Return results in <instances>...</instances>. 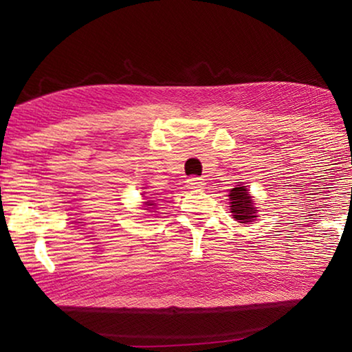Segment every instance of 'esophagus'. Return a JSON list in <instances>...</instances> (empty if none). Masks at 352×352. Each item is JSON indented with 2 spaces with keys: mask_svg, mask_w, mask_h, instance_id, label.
Segmentation results:
<instances>
[{
  "mask_svg": "<svg viewBox=\"0 0 352 352\" xmlns=\"http://www.w3.org/2000/svg\"><path fill=\"white\" fill-rule=\"evenodd\" d=\"M186 184L189 189H200V188H204L205 180L201 177H190V178H188Z\"/></svg>",
  "mask_w": 352,
  "mask_h": 352,
  "instance_id": "1",
  "label": "esophagus"
}]
</instances>
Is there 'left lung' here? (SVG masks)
<instances>
[{
  "mask_svg": "<svg viewBox=\"0 0 352 352\" xmlns=\"http://www.w3.org/2000/svg\"><path fill=\"white\" fill-rule=\"evenodd\" d=\"M230 199H231V212L236 220H239L241 223H248L253 222L256 216V210L253 208V201H252V195L247 192L245 186H237L233 188L230 192Z\"/></svg>",
  "mask_w": 352,
  "mask_h": 352,
  "instance_id": "1",
  "label": "left lung"
}]
</instances>
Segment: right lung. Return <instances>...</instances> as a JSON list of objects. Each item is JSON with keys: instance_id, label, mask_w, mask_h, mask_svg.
Wrapping results in <instances>:
<instances>
[{"instance_id": "right-lung-1", "label": "right lung", "mask_w": 352, "mask_h": 352, "mask_svg": "<svg viewBox=\"0 0 352 352\" xmlns=\"http://www.w3.org/2000/svg\"><path fill=\"white\" fill-rule=\"evenodd\" d=\"M146 205H147V206H152L153 201H146Z\"/></svg>"}]
</instances>
